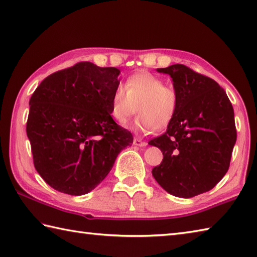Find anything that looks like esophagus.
<instances>
[{"mask_svg": "<svg viewBox=\"0 0 257 257\" xmlns=\"http://www.w3.org/2000/svg\"><path fill=\"white\" fill-rule=\"evenodd\" d=\"M133 144L135 146H141V148H143V146L148 145V143L144 142V141H142L141 139H136V138L133 140Z\"/></svg>", "mask_w": 257, "mask_h": 257, "instance_id": "1", "label": "esophagus"}]
</instances>
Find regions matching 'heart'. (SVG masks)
<instances>
[{"instance_id":"b5f03b06","label":"heart","mask_w":257,"mask_h":257,"mask_svg":"<svg viewBox=\"0 0 257 257\" xmlns=\"http://www.w3.org/2000/svg\"><path fill=\"white\" fill-rule=\"evenodd\" d=\"M180 96L176 87L164 83L158 75L148 71L134 73L122 87L114 92L111 115L119 126H125L138 112L140 116L133 125L135 132L151 133L172 123L179 108Z\"/></svg>"}]
</instances>
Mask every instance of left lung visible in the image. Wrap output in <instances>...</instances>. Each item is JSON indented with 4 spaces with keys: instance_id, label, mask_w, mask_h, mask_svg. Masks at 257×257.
Returning <instances> with one entry per match:
<instances>
[{
    "instance_id": "8db88e82",
    "label": "left lung",
    "mask_w": 257,
    "mask_h": 257,
    "mask_svg": "<svg viewBox=\"0 0 257 257\" xmlns=\"http://www.w3.org/2000/svg\"><path fill=\"white\" fill-rule=\"evenodd\" d=\"M156 71L172 77L180 103L166 132L149 142L163 152L152 174L172 195L196 196L212 190L229 167L236 142L232 103L215 81L185 65Z\"/></svg>"
}]
</instances>
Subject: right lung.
<instances>
[{
  "label": "right lung",
  "mask_w": 257,
  "mask_h": 257,
  "mask_svg": "<svg viewBox=\"0 0 257 257\" xmlns=\"http://www.w3.org/2000/svg\"><path fill=\"white\" fill-rule=\"evenodd\" d=\"M121 71L80 62L49 75L30 99L26 134L36 171L54 190L83 195L112 170L133 135L111 116Z\"/></svg>",
  "instance_id": "obj_1"
}]
</instances>
